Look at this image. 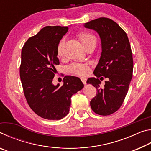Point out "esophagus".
Here are the masks:
<instances>
[{
  "label": "esophagus",
  "instance_id": "esophagus-1",
  "mask_svg": "<svg viewBox=\"0 0 151 151\" xmlns=\"http://www.w3.org/2000/svg\"><path fill=\"white\" fill-rule=\"evenodd\" d=\"M81 80L82 82H83V83L84 84V85H85L86 83V78L83 77V78H81Z\"/></svg>",
  "mask_w": 151,
  "mask_h": 151
}]
</instances>
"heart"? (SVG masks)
Wrapping results in <instances>:
<instances>
[{"instance_id":"1","label":"heart","mask_w":151,"mask_h":151,"mask_svg":"<svg viewBox=\"0 0 151 151\" xmlns=\"http://www.w3.org/2000/svg\"><path fill=\"white\" fill-rule=\"evenodd\" d=\"M76 37L80 40L81 43L84 47L86 48L88 45L96 44V38L90 32L86 31H80L77 32ZM64 44L63 40H61L58 43L57 48V54L58 57H60L62 55V48ZM69 72L78 76H85L87 75L90 70L89 66L86 64L73 63L68 66Z\"/></svg>"}]
</instances>
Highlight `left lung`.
I'll return each instance as SVG.
<instances>
[{"label": "left lung", "instance_id": "8db88e82", "mask_svg": "<svg viewBox=\"0 0 151 151\" xmlns=\"http://www.w3.org/2000/svg\"><path fill=\"white\" fill-rule=\"evenodd\" d=\"M85 27L99 33L102 44L101 58L93 72L96 78H89L86 81L96 88L91 106L99 115H110L118 111L123 103L132 77L133 58L131 45L124 30L108 18L91 20ZM104 77L107 81L104 87L101 88L100 80Z\"/></svg>", "mask_w": 151, "mask_h": 151}]
</instances>
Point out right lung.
<instances>
[{
	"label": "right lung",
	"instance_id": "right-lung-1",
	"mask_svg": "<svg viewBox=\"0 0 151 151\" xmlns=\"http://www.w3.org/2000/svg\"><path fill=\"white\" fill-rule=\"evenodd\" d=\"M67 27L47 26L30 37L21 51L20 77L26 100L37 115L60 120L69 112L70 98L83 88L81 79L65 76L64 84L55 86V66L59 65L57 48Z\"/></svg>",
	"mask_w": 151,
	"mask_h": 151
}]
</instances>
